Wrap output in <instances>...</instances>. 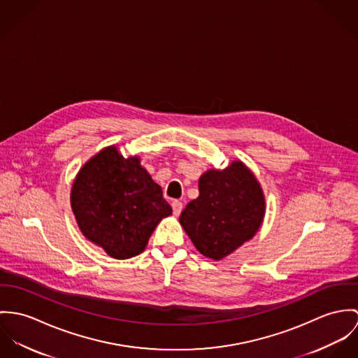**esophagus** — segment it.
Wrapping results in <instances>:
<instances>
[{
	"label": "esophagus",
	"instance_id": "34e87169",
	"mask_svg": "<svg viewBox=\"0 0 358 358\" xmlns=\"http://www.w3.org/2000/svg\"><path fill=\"white\" fill-rule=\"evenodd\" d=\"M171 207H173V213H174V215H180L181 214V211H182V203L180 201V200H174L173 203H171Z\"/></svg>",
	"mask_w": 358,
	"mask_h": 358
}]
</instances>
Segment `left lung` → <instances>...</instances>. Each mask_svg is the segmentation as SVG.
Segmentation results:
<instances>
[{
    "mask_svg": "<svg viewBox=\"0 0 358 358\" xmlns=\"http://www.w3.org/2000/svg\"><path fill=\"white\" fill-rule=\"evenodd\" d=\"M265 215V196L251 170L240 160L199 178V196L180 215V224L207 258L220 261L254 238Z\"/></svg>",
    "mask_w": 358,
    "mask_h": 358,
    "instance_id": "left-lung-1",
    "label": "left lung"
}]
</instances>
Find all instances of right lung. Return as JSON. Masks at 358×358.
Here are the masks:
<instances>
[{
    "mask_svg": "<svg viewBox=\"0 0 358 358\" xmlns=\"http://www.w3.org/2000/svg\"><path fill=\"white\" fill-rule=\"evenodd\" d=\"M71 207L83 236L115 259L143 252L157 225L173 211L140 158H123L115 145L82 166Z\"/></svg>",
    "mask_w": 358,
    "mask_h": 358,
    "instance_id": "1",
    "label": "right lung"
}]
</instances>
